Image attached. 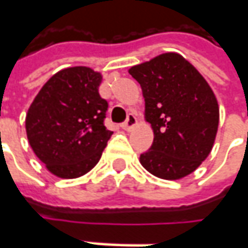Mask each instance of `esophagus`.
<instances>
[{
    "label": "esophagus",
    "instance_id": "34e87169",
    "mask_svg": "<svg viewBox=\"0 0 248 248\" xmlns=\"http://www.w3.org/2000/svg\"><path fill=\"white\" fill-rule=\"evenodd\" d=\"M136 124H137V118L133 115V114H129V115H127V119H126L121 126H122V129H124V130H130V129H133Z\"/></svg>",
    "mask_w": 248,
    "mask_h": 248
}]
</instances>
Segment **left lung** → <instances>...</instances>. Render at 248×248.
<instances>
[{
	"label": "left lung",
	"mask_w": 248,
	"mask_h": 248,
	"mask_svg": "<svg viewBox=\"0 0 248 248\" xmlns=\"http://www.w3.org/2000/svg\"><path fill=\"white\" fill-rule=\"evenodd\" d=\"M140 83L145 121L154 142L140 163L163 180L191 174L209 156L217 136L219 108L202 74L183 56L169 52L129 70Z\"/></svg>",
	"instance_id": "left-lung-1"
}]
</instances>
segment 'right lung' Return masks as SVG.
<instances>
[{
	"label": "right lung",
	"mask_w": 248,
	"mask_h": 248,
	"mask_svg": "<svg viewBox=\"0 0 248 248\" xmlns=\"http://www.w3.org/2000/svg\"><path fill=\"white\" fill-rule=\"evenodd\" d=\"M101 74L70 67L42 86L26 115L31 148L52 174L77 178L97 165L112 136L104 126L108 103L98 86Z\"/></svg>",
	"instance_id": "right-lung-1"
}]
</instances>
